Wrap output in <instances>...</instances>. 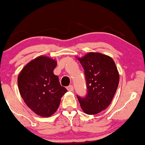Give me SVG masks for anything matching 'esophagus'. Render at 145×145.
Returning a JSON list of instances; mask_svg holds the SVG:
<instances>
[{
  "label": "esophagus",
  "instance_id": "1",
  "mask_svg": "<svg viewBox=\"0 0 145 145\" xmlns=\"http://www.w3.org/2000/svg\"><path fill=\"white\" fill-rule=\"evenodd\" d=\"M73 89H74V87H73V85H69V86L67 87V90L69 91H72Z\"/></svg>",
  "mask_w": 145,
  "mask_h": 145
}]
</instances>
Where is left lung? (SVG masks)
I'll return each mask as SVG.
<instances>
[{
  "label": "left lung",
  "mask_w": 145,
  "mask_h": 145,
  "mask_svg": "<svg viewBox=\"0 0 145 145\" xmlns=\"http://www.w3.org/2000/svg\"><path fill=\"white\" fill-rule=\"evenodd\" d=\"M84 69L87 87L85 97L77 95L82 110L89 115L97 114L109 106L119 84V73L111 57L89 52L78 58Z\"/></svg>",
  "instance_id": "8db88e82"
}]
</instances>
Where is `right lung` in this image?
<instances>
[{
	"label": "right lung",
	"instance_id": "1",
	"mask_svg": "<svg viewBox=\"0 0 145 145\" xmlns=\"http://www.w3.org/2000/svg\"><path fill=\"white\" fill-rule=\"evenodd\" d=\"M56 62L46 56L31 60L18 76V87L25 103L37 115L49 117L58 110L67 89L54 74Z\"/></svg>",
	"mask_w": 145,
	"mask_h": 145
}]
</instances>
